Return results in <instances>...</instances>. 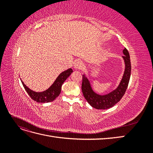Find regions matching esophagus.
<instances>
[{"instance_id":"1","label":"esophagus","mask_w":153,"mask_h":153,"mask_svg":"<svg viewBox=\"0 0 153 153\" xmlns=\"http://www.w3.org/2000/svg\"><path fill=\"white\" fill-rule=\"evenodd\" d=\"M84 63L80 61V60H78L75 62V64H74V68L76 69H81L84 68Z\"/></svg>"}]
</instances>
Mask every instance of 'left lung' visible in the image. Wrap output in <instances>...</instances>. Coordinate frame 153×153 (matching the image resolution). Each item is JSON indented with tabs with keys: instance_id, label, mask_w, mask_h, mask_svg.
Segmentation results:
<instances>
[{
	"instance_id": "8db88e82",
	"label": "left lung",
	"mask_w": 153,
	"mask_h": 153,
	"mask_svg": "<svg viewBox=\"0 0 153 153\" xmlns=\"http://www.w3.org/2000/svg\"><path fill=\"white\" fill-rule=\"evenodd\" d=\"M125 68L121 80L115 89L108 93L101 95L92 89L90 80L85 74L82 75V91L84 98L92 107L96 109H108L112 107L121 100L128 87L131 76V62L128 51L126 48L123 51Z\"/></svg>"
}]
</instances>
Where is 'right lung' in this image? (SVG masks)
Listing matches in <instances>:
<instances>
[{"label":"right lung","instance_id":"right-lung-1","mask_svg":"<svg viewBox=\"0 0 153 153\" xmlns=\"http://www.w3.org/2000/svg\"><path fill=\"white\" fill-rule=\"evenodd\" d=\"M72 73L73 70L71 68H69L67 70L62 72L57 77L53 84L48 89L43 92H36L32 91L29 89L22 80L21 81L24 89L32 100L38 103H49L51 101H53L61 94L62 84Z\"/></svg>","mask_w":153,"mask_h":153}]
</instances>
